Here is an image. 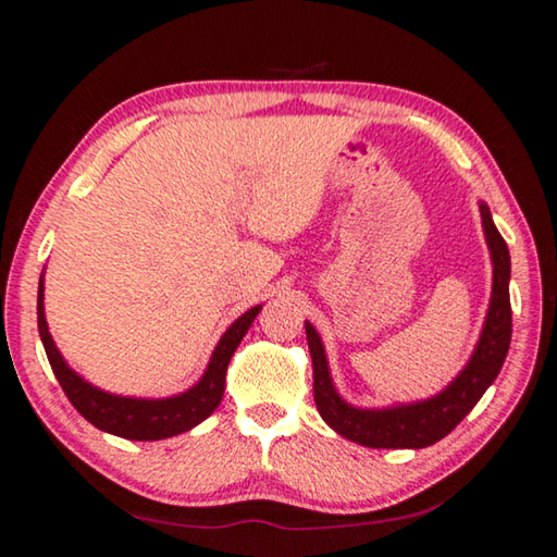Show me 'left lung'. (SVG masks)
<instances>
[{"mask_svg":"<svg viewBox=\"0 0 557 557\" xmlns=\"http://www.w3.org/2000/svg\"><path fill=\"white\" fill-rule=\"evenodd\" d=\"M482 225L486 235L488 252H492L494 280L492 299H488L486 319L465 369L457 379L447 383L425 400L398 403L388 408H356L338 395L329 371L322 336L317 329L305 322L309 354L314 366V403L324 422L338 435L358 442L373 449H422L447 437L479 398L486 393L488 385L496 381L498 371L506 361L508 344H511V299H508V280H511V256H508L506 240L496 231L492 211L484 201H479Z\"/></svg>","mask_w":557,"mask_h":557,"instance_id":"obj_1","label":"left lung"}]
</instances>
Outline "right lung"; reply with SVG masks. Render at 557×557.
Instances as JSON below:
<instances>
[{
  "label": "right lung",
  "mask_w": 557,
  "mask_h": 557,
  "mask_svg": "<svg viewBox=\"0 0 557 557\" xmlns=\"http://www.w3.org/2000/svg\"><path fill=\"white\" fill-rule=\"evenodd\" d=\"M260 309L262 305L248 309V312L240 314L228 329H225V334L213 348L211 361L206 366L203 375L199 383L191 385V388L178 395H169V398H129V395H115L96 388V385L88 383L83 375L75 373L71 366L65 363V358L61 356L59 346H55L49 332V324H46L44 275L39 280V301H36L41 344L46 348V356H49L53 375L59 379L63 393L69 395V400L73 403V408L98 430L139 442L182 435V432L196 428L219 408L225 391V371H228L231 358L235 354V348L243 342V336L248 334L250 324L256 322Z\"/></svg>",
  "instance_id": "obj_1"
}]
</instances>
